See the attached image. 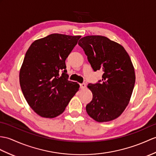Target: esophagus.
Here are the masks:
<instances>
[{"instance_id": "1", "label": "esophagus", "mask_w": 156, "mask_h": 156, "mask_svg": "<svg viewBox=\"0 0 156 156\" xmlns=\"http://www.w3.org/2000/svg\"><path fill=\"white\" fill-rule=\"evenodd\" d=\"M80 87L81 89H84V88H86V85L85 83H82V84H80Z\"/></svg>"}]
</instances>
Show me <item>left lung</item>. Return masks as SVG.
<instances>
[{"instance_id": "1", "label": "left lung", "mask_w": 156, "mask_h": 156, "mask_svg": "<svg viewBox=\"0 0 156 156\" xmlns=\"http://www.w3.org/2000/svg\"><path fill=\"white\" fill-rule=\"evenodd\" d=\"M78 44L93 70L104 72L100 83L88 85L93 97L86 105L87 113L98 122L114 120L127 107L135 84L134 67L129 54L121 44L103 36H86Z\"/></svg>"}]
</instances>
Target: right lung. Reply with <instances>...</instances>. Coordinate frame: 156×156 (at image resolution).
Returning <instances> with one entry per match:
<instances>
[{
	"instance_id": "obj_1",
	"label": "right lung",
	"mask_w": 156,
	"mask_h": 156,
	"mask_svg": "<svg viewBox=\"0 0 156 156\" xmlns=\"http://www.w3.org/2000/svg\"><path fill=\"white\" fill-rule=\"evenodd\" d=\"M80 37L52 34L34 41L27 51L20 85L27 103L40 116L53 118L62 114L78 91L79 84L68 80L65 60Z\"/></svg>"
}]
</instances>
